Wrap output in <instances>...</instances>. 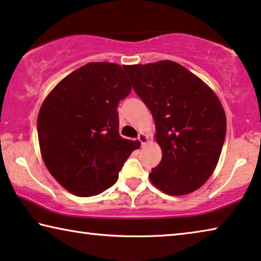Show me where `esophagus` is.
<instances>
[{
    "label": "esophagus",
    "mask_w": 261,
    "mask_h": 261,
    "mask_svg": "<svg viewBox=\"0 0 261 261\" xmlns=\"http://www.w3.org/2000/svg\"><path fill=\"white\" fill-rule=\"evenodd\" d=\"M138 141H139V142H141V144H142V145H144V144H145V143L147 142V137H146V136H145V135H144V134H142V132H141V134H139V135H138Z\"/></svg>",
    "instance_id": "1"
}]
</instances>
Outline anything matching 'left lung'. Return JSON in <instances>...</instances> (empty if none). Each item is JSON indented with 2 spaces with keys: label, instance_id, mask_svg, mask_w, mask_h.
<instances>
[{
  "label": "left lung",
  "instance_id": "left-lung-1",
  "mask_svg": "<svg viewBox=\"0 0 261 261\" xmlns=\"http://www.w3.org/2000/svg\"><path fill=\"white\" fill-rule=\"evenodd\" d=\"M135 92L155 124L162 161L149 174L161 191L182 196L208 179L226 135L220 100L203 81L172 61L126 65Z\"/></svg>",
  "mask_w": 261,
  "mask_h": 261
}]
</instances>
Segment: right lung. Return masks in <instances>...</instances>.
I'll list each match as a JSON object with an SVG mask.
<instances>
[{"label":"right lung","instance_id":"obj_1","mask_svg":"<svg viewBox=\"0 0 261 261\" xmlns=\"http://www.w3.org/2000/svg\"><path fill=\"white\" fill-rule=\"evenodd\" d=\"M131 92L126 72L109 62L88 63L58 83L37 118L41 153L49 172L76 196L111 188L139 142L119 135L118 104Z\"/></svg>","mask_w":261,"mask_h":261}]
</instances>
